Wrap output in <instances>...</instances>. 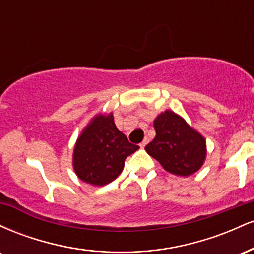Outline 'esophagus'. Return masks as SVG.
Segmentation results:
<instances>
[{
  "mask_svg": "<svg viewBox=\"0 0 254 254\" xmlns=\"http://www.w3.org/2000/svg\"><path fill=\"white\" fill-rule=\"evenodd\" d=\"M148 142H149V138H148V137H145V138L143 139V142H142V143L139 144V147H141V148H144L145 145H147Z\"/></svg>",
  "mask_w": 254,
  "mask_h": 254,
  "instance_id": "obj_1",
  "label": "esophagus"
}]
</instances>
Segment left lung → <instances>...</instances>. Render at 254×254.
<instances>
[{
    "instance_id": "obj_1",
    "label": "left lung",
    "mask_w": 254,
    "mask_h": 254,
    "mask_svg": "<svg viewBox=\"0 0 254 254\" xmlns=\"http://www.w3.org/2000/svg\"><path fill=\"white\" fill-rule=\"evenodd\" d=\"M155 138L145 151L157 160L165 171L174 176L196 173L206 159V141L182 116L166 110L154 119Z\"/></svg>"
}]
</instances>
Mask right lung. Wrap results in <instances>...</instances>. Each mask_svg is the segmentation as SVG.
<instances>
[{"label":"right lung","instance_id":"add662e5","mask_svg":"<svg viewBox=\"0 0 254 254\" xmlns=\"http://www.w3.org/2000/svg\"><path fill=\"white\" fill-rule=\"evenodd\" d=\"M130 143L113 121V113H99L77 137L72 153V167L82 182L104 186L117 178L127 156L138 149Z\"/></svg>","mask_w":254,"mask_h":254}]
</instances>
